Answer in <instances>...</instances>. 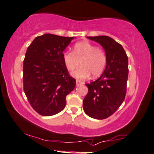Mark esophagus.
Wrapping results in <instances>:
<instances>
[{"label":"esophagus","instance_id":"34e87169","mask_svg":"<svg viewBox=\"0 0 154 154\" xmlns=\"http://www.w3.org/2000/svg\"><path fill=\"white\" fill-rule=\"evenodd\" d=\"M82 84H83V82H81V81H79V80L76 81V86H77V87L80 86V85H82Z\"/></svg>","mask_w":154,"mask_h":154}]
</instances>
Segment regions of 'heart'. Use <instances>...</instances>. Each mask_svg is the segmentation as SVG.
<instances>
[{
    "label": "heart",
    "mask_w": 154,
    "mask_h": 154,
    "mask_svg": "<svg viewBox=\"0 0 154 154\" xmlns=\"http://www.w3.org/2000/svg\"><path fill=\"white\" fill-rule=\"evenodd\" d=\"M62 60L68 71L75 69L80 62V67L72 73V77L77 79L88 78L91 73L95 77L100 75L107 62L105 51L88 42L75 44L72 52L66 51L62 54Z\"/></svg>",
    "instance_id": "heart-1"
}]
</instances>
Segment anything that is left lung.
Here are the masks:
<instances>
[{
    "label": "left lung",
    "mask_w": 154,
    "mask_h": 154,
    "mask_svg": "<svg viewBox=\"0 0 154 154\" xmlns=\"http://www.w3.org/2000/svg\"><path fill=\"white\" fill-rule=\"evenodd\" d=\"M87 38L103 47L107 62L100 77L95 82L85 84L88 88V93L83 100V108L90 117L103 120L113 114L125 99L128 59L123 47L111 37L97 36Z\"/></svg>",
    "instance_id": "1"
}]
</instances>
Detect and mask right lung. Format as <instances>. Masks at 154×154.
I'll return each mask as SVG.
<instances>
[{"mask_svg": "<svg viewBox=\"0 0 154 154\" xmlns=\"http://www.w3.org/2000/svg\"><path fill=\"white\" fill-rule=\"evenodd\" d=\"M75 37L46 34L28 47L23 60V90L31 107L43 116L59 113L66 97L75 88L62 60L64 49Z\"/></svg>", "mask_w": 154, "mask_h": 154, "instance_id": "1", "label": "right lung"}]
</instances>
